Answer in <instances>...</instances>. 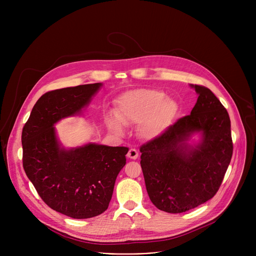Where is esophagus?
<instances>
[{"label":"esophagus","instance_id":"34e87169","mask_svg":"<svg viewBox=\"0 0 256 256\" xmlns=\"http://www.w3.org/2000/svg\"><path fill=\"white\" fill-rule=\"evenodd\" d=\"M130 159H132V160H136L138 157V152L136 150V149H134V148H130V150H128V155H126Z\"/></svg>","mask_w":256,"mask_h":256}]
</instances>
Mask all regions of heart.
<instances>
[{"label": "heart", "instance_id": "heart-1", "mask_svg": "<svg viewBox=\"0 0 256 256\" xmlns=\"http://www.w3.org/2000/svg\"><path fill=\"white\" fill-rule=\"evenodd\" d=\"M176 112V103L165 98L163 92L140 89L126 92L120 98L116 116L124 126L138 124V132L140 138L152 140L166 130ZM119 123L112 118L106 120L109 128L122 134V126Z\"/></svg>", "mask_w": 256, "mask_h": 256}]
</instances>
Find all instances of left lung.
Instances as JSON below:
<instances>
[{
    "label": "left lung",
    "instance_id": "obj_1",
    "mask_svg": "<svg viewBox=\"0 0 256 256\" xmlns=\"http://www.w3.org/2000/svg\"><path fill=\"white\" fill-rule=\"evenodd\" d=\"M190 86L198 94L190 114L140 148L149 198L157 208L170 214L184 212L210 200L233 154L226 108L208 88ZM196 132L202 134V142L192 148L186 142Z\"/></svg>",
    "mask_w": 256,
    "mask_h": 256
}]
</instances>
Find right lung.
Here are the masks:
<instances>
[{
	"label": "right lung",
	"mask_w": 256,
	"mask_h": 256,
	"mask_svg": "<svg viewBox=\"0 0 256 256\" xmlns=\"http://www.w3.org/2000/svg\"><path fill=\"white\" fill-rule=\"evenodd\" d=\"M101 85L46 92L33 106L22 130L27 177L50 208L72 218L96 216L107 210L128 152L126 147L96 144L66 150L58 142L54 124L80 112Z\"/></svg>",
	"instance_id": "1"
}]
</instances>
